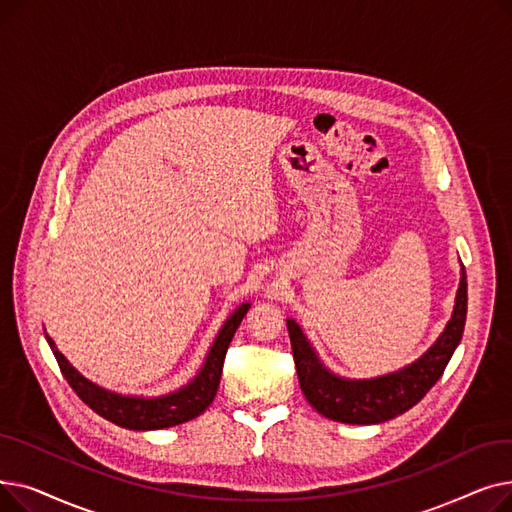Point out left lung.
Returning <instances> with one entry per match:
<instances>
[{
    "label": "left lung",
    "mask_w": 512,
    "mask_h": 512,
    "mask_svg": "<svg viewBox=\"0 0 512 512\" xmlns=\"http://www.w3.org/2000/svg\"><path fill=\"white\" fill-rule=\"evenodd\" d=\"M467 319V276L461 274L454 313L446 330L429 351L413 365L373 380H342L319 363L311 344L292 319H286L297 365L299 384L309 405L328 419L353 425H371L394 419L413 409L432 390L459 346Z\"/></svg>",
    "instance_id": "1"
}]
</instances>
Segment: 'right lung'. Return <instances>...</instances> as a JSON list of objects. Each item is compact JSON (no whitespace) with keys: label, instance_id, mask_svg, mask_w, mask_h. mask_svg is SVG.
<instances>
[{"label":"right lung","instance_id":"1","mask_svg":"<svg viewBox=\"0 0 512 512\" xmlns=\"http://www.w3.org/2000/svg\"><path fill=\"white\" fill-rule=\"evenodd\" d=\"M249 303L240 305L228 319L224 328L220 330L218 338H215L211 351L207 355L205 365L201 367L197 378L180 388L178 392H172L168 396H159V398H134V396H120L114 392H107L87 378H83L68 361L66 357L58 351L56 344L47 336V342L51 346L53 355H56V361L64 373L66 382L70 388L78 394V398L87 402V405L101 415L103 419L112 421L120 427L126 429H139V432H145V429H164L172 427L184 421H191L199 417L215 398V392L220 388V378H222V367L226 359V351L230 346V340L240 326L242 317L249 311Z\"/></svg>","mask_w":512,"mask_h":512}]
</instances>
